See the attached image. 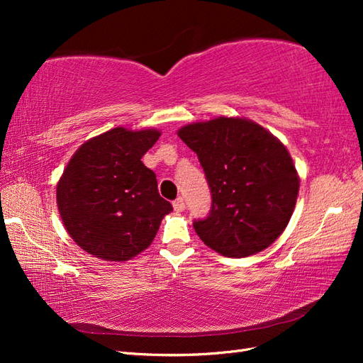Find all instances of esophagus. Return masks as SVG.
Wrapping results in <instances>:
<instances>
[{"label":"esophagus","mask_w":363,"mask_h":363,"mask_svg":"<svg viewBox=\"0 0 363 363\" xmlns=\"http://www.w3.org/2000/svg\"><path fill=\"white\" fill-rule=\"evenodd\" d=\"M173 207H174L176 212H182L184 209H186V203H184V198L182 196L176 198L173 201Z\"/></svg>","instance_id":"obj_1"}]
</instances>
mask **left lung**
I'll return each instance as SVG.
<instances>
[{"label":"left lung","mask_w":363,"mask_h":363,"mask_svg":"<svg viewBox=\"0 0 363 363\" xmlns=\"http://www.w3.org/2000/svg\"><path fill=\"white\" fill-rule=\"evenodd\" d=\"M196 152L212 204L195 220L199 238L228 257L268 248L289 225L299 177L287 148L257 123L220 117L177 133Z\"/></svg>","instance_id":"1"}]
</instances>
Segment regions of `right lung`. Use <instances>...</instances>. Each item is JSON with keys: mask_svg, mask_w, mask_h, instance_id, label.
Returning a JSON list of instances; mask_svg holds the SVG:
<instances>
[{"mask_svg": "<svg viewBox=\"0 0 363 363\" xmlns=\"http://www.w3.org/2000/svg\"><path fill=\"white\" fill-rule=\"evenodd\" d=\"M156 129L115 128L74 152L57 184L67 233L94 256L125 262L148 248L173 206L159 195L152 169L140 160Z\"/></svg>", "mask_w": 363, "mask_h": 363, "instance_id": "add662e5", "label": "right lung"}]
</instances>
